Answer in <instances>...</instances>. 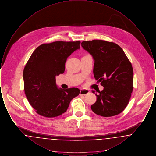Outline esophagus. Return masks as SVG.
<instances>
[{"mask_svg": "<svg viewBox=\"0 0 156 156\" xmlns=\"http://www.w3.org/2000/svg\"><path fill=\"white\" fill-rule=\"evenodd\" d=\"M89 90L88 89H81L80 95H85L89 93Z\"/></svg>", "mask_w": 156, "mask_h": 156, "instance_id": "esophagus-1", "label": "esophagus"}]
</instances>
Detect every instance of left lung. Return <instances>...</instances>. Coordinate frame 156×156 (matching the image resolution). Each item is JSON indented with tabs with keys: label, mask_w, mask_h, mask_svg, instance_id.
I'll list each match as a JSON object with an SVG mask.
<instances>
[{
	"label": "left lung",
	"mask_w": 156,
	"mask_h": 156,
	"mask_svg": "<svg viewBox=\"0 0 156 156\" xmlns=\"http://www.w3.org/2000/svg\"><path fill=\"white\" fill-rule=\"evenodd\" d=\"M82 48L94 60L95 78L104 87L91 109L97 115L111 117L126 108L133 89V71L122 48L116 44L101 40L82 41Z\"/></svg>",
	"instance_id": "obj_1"
}]
</instances>
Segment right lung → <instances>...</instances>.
Here are the masks:
<instances>
[{
  "label": "right lung",
  "mask_w": 156,
  "mask_h": 156,
  "mask_svg": "<svg viewBox=\"0 0 156 156\" xmlns=\"http://www.w3.org/2000/svg\"><path fill=\"white\" fill-rule=\"evenodd\" d=\"M80 45V41L43 44L30 56L23 71L24 89L28 101L40 115L58 116L80 94L77 88H58L55 80L56 76L64 73L67 58Z\"/></svg>",
  "instance_id": "add662e5"
}]
</instances>
